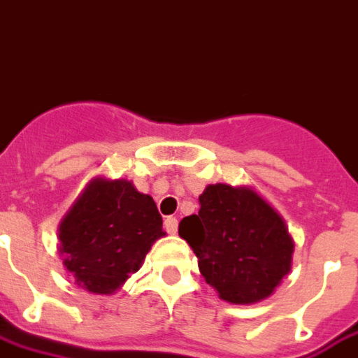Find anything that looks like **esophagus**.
I'll use <instances>...</instances> for the list:
<instances>
[{
	"instance_id": "34e87169",
	"label": "esophagus",
	"mask_w": 358,
	"mask_h": 358,
	"mask_svg": "<svg viewBox=\"0 0 358 358\" xmlns=\"http://www.w3.org/2000/svg\"><path fill=\"white\" fill-rule=\"evenodd\" d=\"M164 228L167 234H175V231H177V218H173V216H167L164 222Z\"/></svg>"
}]
</instances>
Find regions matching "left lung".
<instances>
[{
	"instance_id": "8db88e82",
	"label": "left lung",
	"mask_w": 358,
	"mask_h": 358,
	"mask_svg": "<svg viewBox=\"0 0 358 358\" xmlns=\"http://www.w3.org/2000/svg\"><path fill=\"white\" fill-rule=\"evenodd\" d=\"M199 203V214L179 224V236L194 251L204 280L230 304L271 296L294 253L282 216L250 185H208Z\"/></svg>"
}]
</instances>
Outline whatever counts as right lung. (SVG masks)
<instances>
[{
  "instance_id": "add662e5",
  "label": "right lung",
  "mask_w": 358,
  "mask_h": 358,
  "mask_svg": "<svg viewBox=\"0 0 358 358\" xmlns=\"http://www.w3.org/2000/svg\"><path fill=\"white\" fill-rule=\"evenodd\" d=\"M154 199L128 179L93 177L58 226L62 265L91 294H115L164 238Z\"/></svg>"
}]
</instances>
